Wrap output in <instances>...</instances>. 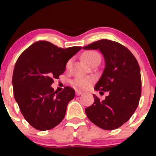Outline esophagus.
<instances>
[{
	"label": "esophagus",
	"mask_w": 156,
	"mask_h": 156,
	"mask_svg": "<svg viewBox=\"0 0 156 156\" xmlns=\"http://www.w3.org/2000/svg\"><path fill=\"white\" fill-rule=\"evenodd\" d=\"M82 92L81 91H80V90H76V95H80V94H82Z\"/></svg>",
	"instance_id": "esophagus-1"
}]
</instances>
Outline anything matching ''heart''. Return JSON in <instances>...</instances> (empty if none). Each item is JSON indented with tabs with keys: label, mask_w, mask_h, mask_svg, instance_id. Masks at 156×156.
I'll use <instances>...</instances> for the list:
<instances>
[{
	"label": "heart",
	"mask_w": 156,
	"mask_h": 156,
	"mask_svg": "<svg viewBox=\"0 0 156 156\" xmlns=\"http://www.w3.org/2000/svg\"><path fill=\"white\" fill-rule=\"evenodd\" d=\"M83 58L84 61L89 64V65L92 64L93 62H94L97 58H101V55L97 51H86L83 53ZM71 64V60H69L67 62L66 67L67 68H69ZM91 83H92V79L89 78H76V79L73 80L72 83L76 88L80 89H86L90 86Z\"/></svg>",
	"instance_id": "b5f03b06"
}]
</instances>
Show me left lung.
I'll list each match as a JSON object with an SVG mask.
<instances>
[{"instance_id":"obj_1","label":"left lung","mask_w":156,"mask_h":156,"mask_svg":"<svg viewBox=\"0 0 156 156\" xmlns=\"http://www.w3.org/2000/svg\"><path fill=\"white\" fill-rule=\"evenodd\" d=\"M84 49H99L105 67L94 89L108 92L104 101L94 94V103L85 109L92 122L104 130L117 129L132 117L141 94L140 67L136 58L125 46L114 41L101 39Z\"/></svg>"}]
</instances>
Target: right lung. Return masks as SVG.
<instances>
[{
	"label": "right lung",
	"instance_id": "1",
	"mask_svg": "<svg viewBox=\"0 0 156 156\" xmlns=\"http://www.w3.org/2000/svg\"><path fill=\"white\" fill-rule=\"evenodd\" d=\"M81 47L58 48L47 41L32 44L21 53L12 76L15 101L26 120L35 129L51 130L63 120L75 90L65 87L57 93L51 87L66 64Z\"/></svg>",
	"mask_w": 156,
	"mask_h": 156
}]
</instances>
